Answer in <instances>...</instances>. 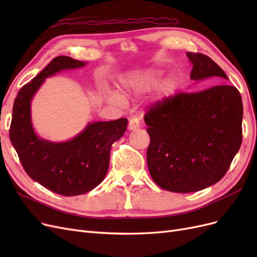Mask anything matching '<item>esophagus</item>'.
Here are the masks:
<instances>
[{
  "instance_id": "34e87169",
  "label": "esophagus",
  "mask_w": 257,
  "mask_h": 257,
  "mask_svg": "<svg viewBox=\"0 0 257 257\" xmlns=\"http://www.w3.org/2000/svg\"><path fill=\"white\" fill-rule=\"evenodd\" d=\"M141 127V120H139L138 116H132L128 122V130L134 131Z\"/></svg>"
}]
</instances>
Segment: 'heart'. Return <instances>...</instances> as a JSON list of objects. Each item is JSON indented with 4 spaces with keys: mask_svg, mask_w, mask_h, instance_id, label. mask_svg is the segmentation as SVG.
Listing matches in <instances>:
<instances>
[{
    "mask_svg": "<svg viewBox=\"0 0 257 257\" xmlns=\"http://www.w3.org/2000/svg\"><path fill=\"white\" fill-rule=\"evenodd\" d=\"M161 75L162 73L160 71H155V69H153V71H150L149 73L142 76L141 78L132 79L127 81V87L135 90L136 92L147 91L148 89L153 87V85L159 81ZM174 89H175V82L173 81V79H167L162 85V92L164 95L170 94V93L174 91ZM110 96L111 98H114V99L118 98V96H116L114 93H110Z\"/></svg>",
    "mask_w": 257,
    "mask_h": 257,
    "instance_id": "obj_1",
    "label": "heart"
}]
</instances>
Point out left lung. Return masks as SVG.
Returning <instances> with one entry per match:
<instances>
[{"label":"left lung","instance_id":"1","mask_svg":"<svg viewBox=\"0 0 257 257\" xmlns=\"http://www.w3.org/2000/svg\"><path fill=\"white\" fill-rule=\"evenodd\" d=\"M186 56L192 80L228 79L206 54ZM242 114L240 93L228 84L177 93L151 106L145 122L150 136L147 163L154 182L169 192L190 193L220 181L242 142Z\"/></svg>","mask_w":257,"mask_h":257}]
</instances>
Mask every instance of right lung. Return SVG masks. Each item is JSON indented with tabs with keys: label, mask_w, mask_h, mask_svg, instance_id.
Returning a JSON list of instances; mask_svg holds the SVG:
<instances>
[{
	"label": "right lung",
	"mask_w": 257,
	"mask_h": 257,
	"mask_svg": "<svg viewBox=\"0 0 257 257\" xmlns=\"http://www.w3.org/2000/svg\"><path fill=\"white\" fill-rule=\"evenodd\" d=\"M85 62L66 56L54 58L32 81L23 85L15 98L10 139L26 173L54 193L76 196L104 180L110 148L126 131L127 119L89 123L81 133L65 143L38 137L31 121V99L49 76L63 69L78 68Z\"/></svg>",
	"instance_id": "obj_1"
}]
</instances>
